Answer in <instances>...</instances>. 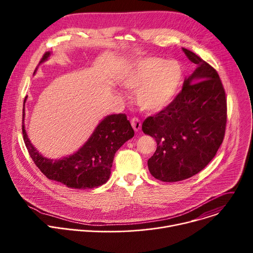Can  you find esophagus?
Listing matches in <instances>:
<instances>
[{
    "mask_svg": "<svg viewBox=\"0 0 253 253\" xmlns=\"http://www.w3.org/2000/svg\"><path fill=\"white\" fill-rule=\"evenodd\" d=\"M131 125H132V127H133V129L135 131H139L141 129V121L138 118H136V117L132 118Z\"/></svg>",
    "mask_w": 253,
    "mask_h": 253,
    "instance_id": "esophagus-1",
    "label": "esophagus"
}]
</instances>
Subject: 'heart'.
Wrapping results in <instances>:
<instances>
[{"mask_svg": "<svg viewBox=\"0 0 253 253\" xmlns=\"http://www.w3.org/2000/svg\"><path fill=\"white\" fill-rule=\"evenodd\" d=\"M183 81L179 62L148 57L136 61L122 77L123 85L137 90L136 99L143 110L159 111L176 98Z\"/></svg>", "mask_w": 253, "mask_h": 253, "instance_id": "obj_1", "label": "heart"}]
</instances>
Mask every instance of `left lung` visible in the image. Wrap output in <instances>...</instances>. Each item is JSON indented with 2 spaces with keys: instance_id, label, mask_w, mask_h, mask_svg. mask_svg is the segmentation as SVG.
Instances as JSON below:
<instances>
[{
  "instance_id": "8db88e82",
  "label": "left lung",
  "mask_w": 253,
  "mask_h": 253,
  "mask_svg": "<svg viewBox=\"0 0 253 253\" xmlns=\"http://www.w3.org/2000/svg\"><path fill=\"white\" fill-rule=\"evenodd\" d=\"M197 65L167 107L145 119L143 132L155 138L157 148L148 160L153 177L176 182L200 172L222 144L227 118L226 95L216 70L182 48Z\"/></svg>"
}]
</instances>
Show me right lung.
I'll use <instances>...</instances> for the list:
<instances>
[{
	"label": "right lung",
	"mask_w": 253,
	"mask_h": 253,
	"mask_svg": "<svg viewBox=\"0 0 253 253\" xmlns=\"http://www.w3.org/2000/svg\"><path fill=\"white\" fill-rule=\"evenodd\" d=\"M50 55V52H46L40 63L46 61ZM26 99L27 97L24 104ZM24 116L25 109L23 121ZM22 127L26 147L41 172L50 180L74 189H92L106 183L111 174L116 151L134 136V130L125 114L109 115L98 124L90 138L77 152L54 160L39 153L29 140L25 125L23 124Z\"/></svg>",
	"instance_id": "add662e5"
}]
</instances>
